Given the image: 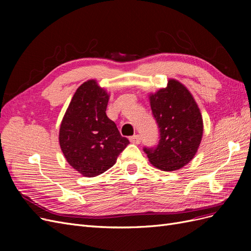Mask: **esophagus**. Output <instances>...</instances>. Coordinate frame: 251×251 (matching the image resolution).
Masks as SVG:
<instances>
[{
    "label": "esophagus",
    "instance_id": "obj_1",
    "mask_svg": "<svg viewBox=\"0 0 251 251\" xmlns=\"http://www.w3.org/2000/svg\"><path fill=\"white\" fill-rule=\"evenodd\" d=\"M130 141H131L132 143L138 144V143H140V142H141V137H140V136H139L138 134L133 135V136H131V137H130Z\"/></svg>",
    "mask_w": 251,
    "mask_h": 251
}]
</instances>
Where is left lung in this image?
I'll use <instances>...</instances> for the list:
<instances>
[{
    "label": "left lung",
    "mask_w": 251,
    "mask_h": 251,
    "mask_svg": "<svg viewBox=\"0 0 251 251\" xmlns=\"http://www.w3.org/2000/svg\"><path fill=\"white\" fill-rule=\"evenodd\" d=\"M151 109L159 128L156 147L143 151L150 162L162 171H176L197 153L203 134V120L193 95L175 79L150 95Z\"/></svg>",
    "instance_id": "1"
}]
</instances>
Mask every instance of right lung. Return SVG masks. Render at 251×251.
Listing matches in <instances>:
<instances>
[{"label": "right lung", "mask_w": 251, "mask_h": 251, "mask_svg": "<svg viewBox=\"0 0 251 251\" xmlns=\"http://www.w3.org/2000/svg\"><path fill=\"white\" fill-rule=\"evenodd\" d=\"M109 95L95 80L76 90L59 128V144L74 170L95 177L115 164L130 141L105 114Z\"/></svg>", "instance_id": "obj_1"}]
</instances>
